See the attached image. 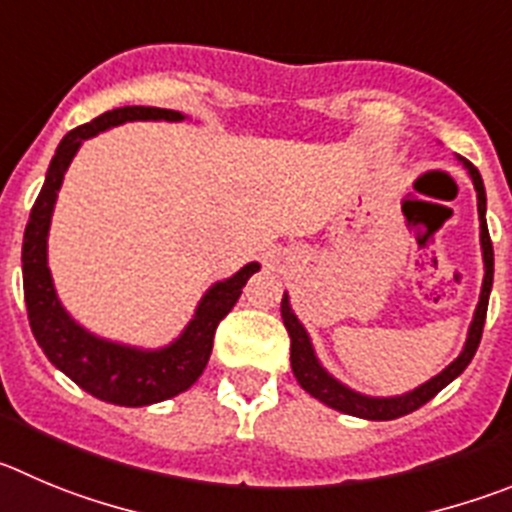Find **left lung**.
Instances as JSON below:
<instances>
[{"instance_id":"8db88e82","label":"left lung","mask_w":512,"mask_h":512,"mask_svg":"<svg viewBox=\"0 0 512 512\" xmlns=\"http://www.w3.org/2000/svg\"><path fill=\"white\" fill-rule=\"evenodd\" d=\"M465 164V169L470 171L472 184L477 191V214H480V245H482V260H485V280H482L480 290V303L475 308V318H472L470 333H467L465 348H462L460 356L452 361L442 374H437L434 379H429L427 384L417 386L414 391H407L401 396H386V399H376V396H364L358 391L348 389L341 381L333 379L326 369L321 366V361L315 358L313 343H310L308 333H305L303 323L295 318V313L290 310L288 295H283V303H280V313H283V323L288 328L290 336V366H293V374L298 379V384L308 391L310 396H315L318 401L328 404L331 409H338L343 414H351V417L361 419H374V422H389V419H399L404 414H412L414 409L424 407L429 399L439 394L444 386L455 381L462 371L467 369V364L475 356L477 346H480L482 328H485V315H487V300H490V290H493V242H490V232H487L485 222V186H482V176L475 166L467 159H460Z\"/></svg>"}]
</instances>
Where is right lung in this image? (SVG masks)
Returning a JSON list of instances; mask_svg holds the SVG:
<instances>
[{
  "instance_id": "add662e5",
  "label": "right lung",
  "mask_w": 512,
  "mask_h": 512,
  "mask_svg": "<svg viewBox=\"0 0 512 512\" xmlns=\"http://www.w3.org/2000/svg\"><path fill=\"white\" fill-rule=\"evenodd\" d=\"M126 121H184V116L166 108L126 105V108L103 113L85 126L73 128L62 138L25 229L22 280H25L30 328L45 356L50 358V364L70 376L80 389L93 394L95 399L111 401L118 407H146V404L181 394L202 376L209 353H212L219 321L240 300L242 288L260 270V265L250 262L229 280L212 285L184 333L171 346L159 348V351H141V348L105 341L70 318L68 310L57 300L50 267H47V232H50L57 191H60L70 161L78 154L80 143Z\"/></svg>"
}]
</instances>
